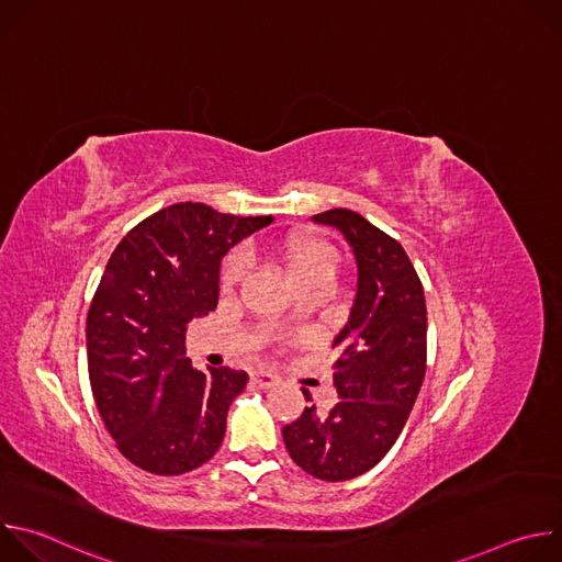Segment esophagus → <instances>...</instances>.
I'll use <instances>...</instances> for the list:
<instances>
[{
	"instance_id": "34e87169",
	"label": "esophagus",
	"mask_w": 562,
	"mask_h": 562,
	"mask_svg": "<svg viewBox=\"0 0 562 562\" xmlns=\"http://www.w3.org/2000/svg\"><path fill=\"white\" fill-rule=\"evenodd\" d=\"M251 382H254L256 386H260V389H273L280 380H278L273 373H269V371H256V373L251 375Z\"/></svg>"
}]
</instances>
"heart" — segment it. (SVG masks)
Returning a JSON list of instances; mask_svg holds the SVG:
<instances>
[{
    "label": "heart",
    "mask_w": 562,
    "mask_h": 562,
    "mask_svg": "<svg viewBox=\"0 0 562 562\" xmlns=\"http://www.w3.org/2000/svg\"><path fill=\"white\" fill-rule=\"evenodd\" d=\"M278 256L286 262L291 278L297 286L306 282H327L338 265V251L323 237H293L278 245ZM247 269V254L231 251L220 269L222 289H233Z\"/></svg>",
    "instance_id": "heart-1"
}]
</instances>
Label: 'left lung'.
<instances>
[{
  "instance_id": "obj_1",
  "label": "left lung",
  "mask_w": 562,
  "mask_h": 562,
  "mask_svg": "<svg viewBox=\"0 0 562 562\" xmlns=\"http://www.w3.org/2000/svg\"><path fill=\"white\" fill-rule=\"evenodd\" d=\"M336 226L358 262L349 323L334 340L340 403L304 414L282 429L289 456L306 473L342 483L375 467L403 431L427 371V304L403 245L360 213L313 215ZM304 397L311 400L308 391Z\"/></svg>"
}]
</instances>
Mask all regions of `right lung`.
Listing matches in <instances>:
<instances>
[{
    "instance_id": "obj_1",
    "label": "right lung",
    "mask_w": 562,
    "mask_h": 562,
    "mask_svg": "<svg viewBox=\"0 0 562 562\" xmlns=\"http://www.w3.org/2000/svg\"><path fill=\"white\" fill-rule=\"evenodd\" d=\"M271 222L180 202L142 220L115 247L87 317L89 378L109 434L139 469L180 475L220 449L228 407L249 375L193 369L184 336L193 317L217 306L226 251Z\"/></svg>"
}]
</instances>
